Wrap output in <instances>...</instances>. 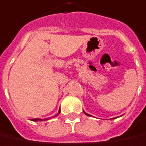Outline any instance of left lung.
<instances>
[{
  "instance_id": "8db88e82",
  "label": "left lung",
  "mask_w": 146,
  "mask_h": 146,
  "mask_svg": "<svg viewBox=\"0 0 146 146\" xmlns=\"http://www.w3.org/2000/svg\"><path fill=\"white\" fill-rule=\"evenodd\" d=\"M84 114H85V115H89L88 114H87V113H85V112H84Z\"/></svg>"
}]
</instances>
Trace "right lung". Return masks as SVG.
I'll return each instance as SVG.
<instances>
[{"mask_svg": "<svg viewBox=\"0 0 146 146\" xmlns=\"http://www.w3.org/2000/svg\"><path fill=\"white\" fill-rule=\"evenodd\" d=\"M60 112H61V111L59 110L58 114H60ZM58 114H57V115H56L54 116V117H56V116L58 115ZM44 120H45V119H44ZM32 121H42V119H32Z\"/></svg>", "mask_w": 146, "mask_h": 146, "instance_id": "right-lung-1", "label": "right lung"}]
</instances>
